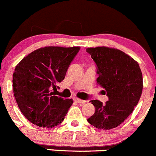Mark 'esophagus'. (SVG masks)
<instances>
[{
	"instance_id": "34e87169",
	"label": "esophagus",
	"mask_w": 156,
	"mask_h": 156,
	"mask_svg": "<svg viewBox=\"0 0 156 156\" xmlns=\"http://www.w3.org/2000/svg\"><path fill=\"white\" fill-rule=\"evenodd\" d=\"M73 100H74L75 101H76L77 103H80V104H84V103L86 102V101H85V100L80 99V98H73Z\"/></svg>"
}]
</instances>
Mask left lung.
Instances as JSON below:
<instances>
[{
  "label": "left lung",
  "instance_id": "obj_1",
  "mask_svg": "<svg viewBox=\"0 0 156 156\" xmlns=\"http://www.w3.org/2000/svg\"><path fill=\"white\" fill-rule=\"evenodd\" d=\"M86 51L96 64L97 83L108 97L105 105L90 101L95 111L87 121L100 130H111L122 124L138 104L143 91L141 70L135 60L118 49L103 46Z\"/></svg>",
  "mask_w": 156,
  "mask_h": 156
}]
</instances>
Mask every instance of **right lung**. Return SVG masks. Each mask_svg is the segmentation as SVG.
<instances>
[{"instance_id":"right-lung-1","label":"right lung","mask_w":156,"mask_h":156,"mask_svg":"<svg viewBox=\"0 0 156 156\" xmlns=\"http://www.w3.org/2000/svg\"><path fill=\"white\" fill-rule=\"evenodd\" d=\"M80 47L48 46L25 57L15 68L13 88L15 99L26 119L41 127L61 124L73 99L56 94L61 83Z\"/></svg>"}]
</instances>
